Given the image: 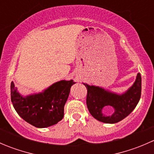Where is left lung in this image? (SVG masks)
<instances>
[{"label": "left lung", "instance_id": "left-lung-1", "mask_svg": "<svg viewBox=\"0 0 154 154\" xmlns=\"http://www.w3.org/2000/svg\"><path fill=\"white\" fill-rule=\"evenodd\" d=\"M83 85L87 88L86 104L91 116L99 122L115 124L128 116L139 103L142 91V77L138 73L133 86L122 94L102 87L89 86L86 83ZM107 106H112L115 110L111 116H105L102 112L103 107Z\"/></svg>", "mask_w": 154, "mask_h": 154}]
</instances>
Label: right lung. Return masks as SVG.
Listing matches in <instances>:
<instances>
[{
	"instance_id": "obj_1",
	"label": "right lung",
	"mask_w": 154,
	"mask_h": 154,
	"mask_svg": "<svg viewBox=\"0 0 154 154\" xmlns=\"http://www.w3.org/2000/svg\"><path fill=\"white\" fill-rule=\"evenodd\" d=\"M74 82L60 80L42 92L22 96L13 82L11 83V100L19 116L25 122L38 128L56 125L64 116V106Z\"/></svg>"
}]
</instances>
